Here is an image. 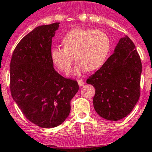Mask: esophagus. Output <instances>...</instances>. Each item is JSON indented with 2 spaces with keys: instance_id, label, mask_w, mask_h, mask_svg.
<instances>
[{
  "instance_id": "1",
  "label": "esophagus",
  "mask_w": 152,
  "mask_h": 152,
  "mask_svg": "<svg viewBox=\"0 0 152 152\" xmlns=\"http://www.w3.org/2000/svg\"><path fill=\"white\" fill-rule=\"evenodd\" d=\"M77 83H78V85L80 86V87H82V86L84 84V81L82 80H77Z\"/></svg>"
}]
</instances>
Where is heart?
<instances>
[{
	"label": "heart",
	"mask_w": 152,
	"mask_h": 152,
	"mask_svg": "<svg viewBox=\"0 0 152 152\" xmlns=\"http://www.w3.org/2000/svg\"><path fill=\"white\" fill-rule=\"evenodd\" d=\"M64 48L54 47L50 55L53 63L65 75H69L74 62L77 61L76 74L83 71L99 69L106 61L111 49V40L108 34L99 29L76 28L62 37Z\"/></svg>",
	"instance_id": "heart-1"
}]
</instances>
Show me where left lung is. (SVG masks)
I'll return each mask as SVG.
<instances>
[{
	"label": "left lung",
	"mask_w": 152,
	"mask_h": 152,
	"mask_svg": "<svg viewBox=\"0 0 152 152\" xmlns=\"http://www.w3.org/2000/svg\"><path fill=\"white\" fill-rule=\"evenodd\" d=\"M142 62L134 44L121 38L115 52L87 80L95 87L93 106L102 118L119 121L132 111L140 96Z\"/></svg>",
	"instance_id": "obj_1"
}]
</instances>
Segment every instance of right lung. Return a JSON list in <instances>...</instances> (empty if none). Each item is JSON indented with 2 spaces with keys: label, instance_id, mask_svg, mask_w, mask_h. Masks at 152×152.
<instances>
[{
  "label": "right lung",
  "instance_id": "obj_1",
  "mask_svg": "<svg viewBox=\"0 0 152 152\" xmlns=\"http://www.w3.org/2000/svg\"><path fill=\"white\" fill-rule=\"evenodd\" d=\"M59 22L41 26L16 45L10 65L11 95L31 123L53 128L65 121L70 102L79 90L76 80L65 78L53 68L50 53Z\"/></svg>",
  "mask_w": 152,
  "mask_h": 152
}]
</instances>
